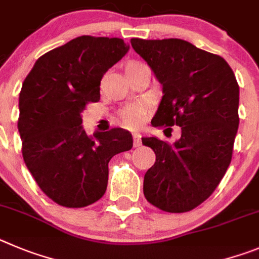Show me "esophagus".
<instances>
[{"label": "esophagus", "mask_w": 259, "mask_h": 259, "mask_svg": "<svg viewBox=\"0 0 259 259\" xmlns=\"http://www.w3.org/2000/svg\"><path fill=\"white\" fill-rule=\"evenodd\" d=\"M133 144H134V147H139L142 146V139H141V135L139 134H133Z\"/></svg>", "instance_id": "34e87169"}]
</instances>
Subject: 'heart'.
<instances>
[{
    "mask_svg": "<svg viewBox=\"0 0 259 259\" xmlns=\"http://www.w3.org/2000/svg\"><path fill=\"white\" fill-rule=\"evenodd\" d=\"M139 64L138 62H130L125 67V71H129L132 67ZM150 115V108L143 103H135L125 107L120 111V118L122 124L129 129H139Z\"/></svg>",
    "mask_w": 259,
    "mask_h": 259,
    "instance_id": "b5f03b06",
    "label": "heart"
}]
</instances>
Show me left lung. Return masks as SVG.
I'll return each mask as SVG.
<instances>
[{
	"instance_id": "left-lung-1",
	"label": "left lung",
	"mask_w": 259,
	"mask_h": 259,
	"mask_svg": "<svg viewBox=\"0 0 259 259\" xmlns=\"http://www.w3.org/2000/svg\"><path fill=\"white\" fill-rule=\"evenodd\" d=\"M130 42L162 86L152 125L182 130L173 144L156 137L142 138L156 155L144 176V196L164 211H190L214 192L231 162L239 127L236 77L222 57L185 39Z\"/></svg>"
}]
</instances>
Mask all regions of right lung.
Wrapping results in <instances>:
<instances>
[{
    "mask_svg": "<svg viewBox=\"0 0 259 259\" xmlns=\"http://www.w3.org/2000/svg\"><path fill=\"white\" fill-rule=\"evenodd\" d=\"M129 50L121 38L81 36L39 57L19 94L22 153L46 196L66 208L101 199L108 162L133 147L121 127L86 134L81 112L101 99L103 74Z\"/></svg>",
    "mask_w": 259,
    "mask_h": 259,
    "instance_id": "right-lung-1",
    "label": "right lung"
}]
</instances>
